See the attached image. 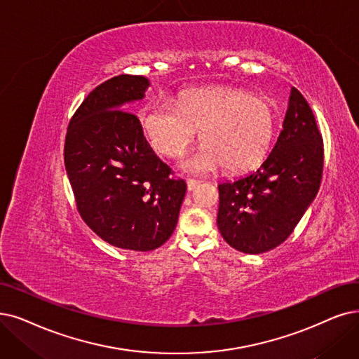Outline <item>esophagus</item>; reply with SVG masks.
I'll list each match as a JSON object with an SVG mask.
<instances>
[{
    "instance_id": "34e87169",
    "label": "esophagus",
    "mask_w": 359,
    "mask_h": 359,
    "mask_svg": "<svg viewBox=\"0 0 359 359\" xmlns=\"http://www.w3.org/2000/svg\"><path fill=\"white\" fill-rule=\"evenodd\" d=\"M197 185H198V181H197V180H187V189H189V191L196 190Z\"/></svg>"
}]
</instances>
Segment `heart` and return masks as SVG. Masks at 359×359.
<instances>
[{
  "mask_svg": "<svg viewBox=\"0 0 359 359\" xmlns=\"http://www.w3.org/2000/svg\"><path fill=\"white\" fill-rule=\"evenodd\" d=\"M141 123L150 144L178 157L202 128L203 144L185 159L191 174H209L224 166L231 172L261 165L276 131V111L268 100L250 91L217 87L182 94L177 106L159 102L146 110Z\"/></svg>",
  "mask_w": 359,
  "mask_h": 359,
  "instance_id": "obj_1",
  "label": "heart"
}]
</instances>
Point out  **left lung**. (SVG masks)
<instances>
[{
    "instance_id": "left-lung-1",
    "label": "left lung",
    "mask_w": 359,
    "mask_h": 359,
    "mask_svg": "<svg viewBox=\"0 0 359 359\" xmlns=\"http://www.w3.org/2000/svg\"><path fill=\"white\" fill-rule=\"evenodd\" d=\"M323 138L313 113L294 87L274 149L261 168L218 185V229L238 252L264 253L287 238L317 196Z\"/></svg>"
}]
</instances>
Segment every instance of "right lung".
Wrapping results in <instances>:
<instances>
[{
  "label": "right lung",
  "mask_w": 359,
  "mask_h": 359,
  "mask_svg": "<svg viewBox=\"0 0 359 359\" xmlns=\"http://www.w3.org/2000/svg\"><path fill=\"white\" fill-rule=\"evenodd\" d=\"M144 76H114L90 93L72 118L65 166L76 206L109 245L150 252L174 233L187 185L147 142L128 104L146 97Z\"/></svg>",
  "instance_id": "right-lung-1"
}]
</instances>
